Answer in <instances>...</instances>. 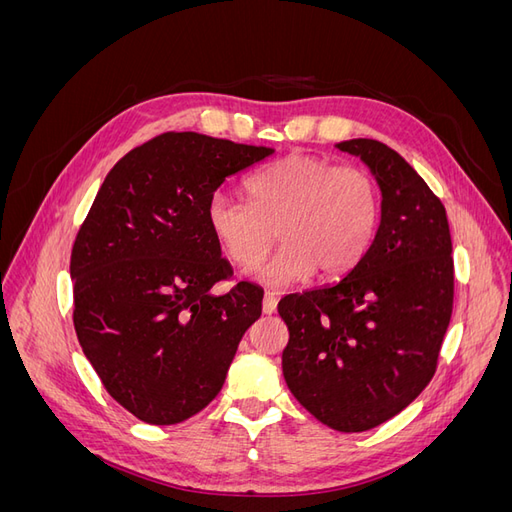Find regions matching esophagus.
Here are the masks:
<instances>
[{
    "instance_id": "34e87169",
    "label": "esophagus",
    "mask_w": 512,
    "mask_h": 512,
    "mask_svg": "<svg viewBox=\"0 0 512 512\" xmlns=\"http://www.w3.org/2000/svg\"><path fill=\"white\" fill-rule=\"evenodd\" d=\"M275 309H277V297L273 292H265V297H262V312L265 314H275Z\"/></svg>"
}]
</instances>
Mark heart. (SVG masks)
Returning <instances> with one entry per match:
<instances>
[{
	"label": "heart",
	"mask_w": 512,
	"mask_h": 512,
	"mask_svg": "<svg viewBox=\"0 0 512 512\" xmlns=\"http://www.w3.org/2000/svg\"><path fill=\"white\" fill-rule=\"evenodd\" d=\"M250 203L224 190L207 203V226L235 265L256 262L273 239L280 245L250 275L284 288L314 273L335 280L359 265L380 224V188L359 166H335L292 153L245 181Z\"/></svg>",
	"instance_id": "1"
}]
</instances>
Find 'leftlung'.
I'll use <instances>...</instances> for the list:
<instances>
[{"instance_id":"left-lung-1","label":"left lung","mask_w":512,"mask_h":512,"mask_svg":"<svg viewBox=\"0 0 512 512\" xmlns=\"http://www.w3.org/2000/svg\"><path fill=\"white\" fill-rule=\"evenodd\" d=\"M382 192L380 226L346 277L277 305L290 339L282 371L299 404L331 429L389 421L436 374L453 314V243L444 205L397 151L371 138L335 145Z\"/></svg>"}]
</instances>
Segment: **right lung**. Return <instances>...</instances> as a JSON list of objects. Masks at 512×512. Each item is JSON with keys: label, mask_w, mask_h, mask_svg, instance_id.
I'll return each instance as SVG.
<instances>
[{"label": "right lung", "mask_w": 512, "mask_h": 512, "mask_svg": "<svg viewBox=\"0 0 512 512\" xmlns=\"http://www.w3.org/2000/svg\"><path fill=\"white\" fill-rule=\"evenodd\" d=\"M275 149L198 132H166L106 175L76 235L74 329L117 404L175 425L220 393L262 290L239 282L207 226L209 196Z\"/></svg>", "instance_id": "right-lung-1"}]
</instances>
